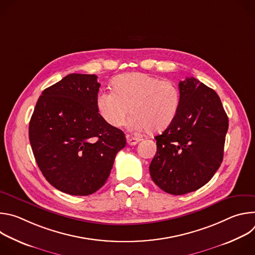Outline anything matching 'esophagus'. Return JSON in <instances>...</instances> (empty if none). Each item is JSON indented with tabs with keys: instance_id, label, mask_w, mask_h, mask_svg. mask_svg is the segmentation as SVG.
Here are the masks:
<instances>
[{
	"instance_id": "1",
	"label": "esophagus",
	"mask_w": 255,
	"mask_h": 255,
	"mask_svg": "<svg viewBox=\"0 0 255 255\" xmlns=\"http://www.w3.org/2000/svg\"><path fill=\"white\" fill-rule=\"evenodd\" d=\"M126 140H127V143L129 145H136L139 141H140V138L138 137H133L131 135H127L126 136Z\"/></svg>"
}]
</instances>
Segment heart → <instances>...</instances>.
<instances>
[{
	"label": "heart",
	"mask_w": 255,
	"mask_h": 255,
	"mask_svg": "<svg viewBox=\"0 0 255 255\" xmlns=\"http://www.w3.org/2000/svg\"><path fill=\"white\" fill-rule=\"evenodd\" d=\"M114 91H103L97 97L102 119L113 127L125 124L131 108V127L156 133L175 119L180 93L177 86L142 72L123 75L114 81Z\"/></svg>",
	"instance_id": "heart-1"
}]
</instances>
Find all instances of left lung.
<instances>
[{
  "mask_svg": "<svg viewBox=\"0 0 255 255\" xmlns=\"http://www.w3.org/2000/svg\"><path fill=\"white\" fill-rule=\"evenodd\" d=\"M180 105L173 122L155 136L157 150L149 171L154 184L171 195L205 186L223 160L228 117L217 93L195 78L178 84Z\"/></svg>",
  "mask_w": 255,
  "mask_h": 255,
  "instance_id": "obj_1",
  "label": "left lung"
}]
</instances>
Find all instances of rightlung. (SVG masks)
<instances>
[{"label":"right lung","mask_w":255,"mask_h":255,"mask_svg":"<svg viewBox=\"0 0 255 255\" xmlns=\"http://www.w3.org/2000/svg\"><path fill=\"white\" fill-rule=\"evenodd\" d=\"M97 79L70 74L45 89L29 123L30 144L42 174L55 189L72 196L101 189L126 145L123 131L98 112Z\"/></svg>","instance_id":"add662e5"}]
</instances>
